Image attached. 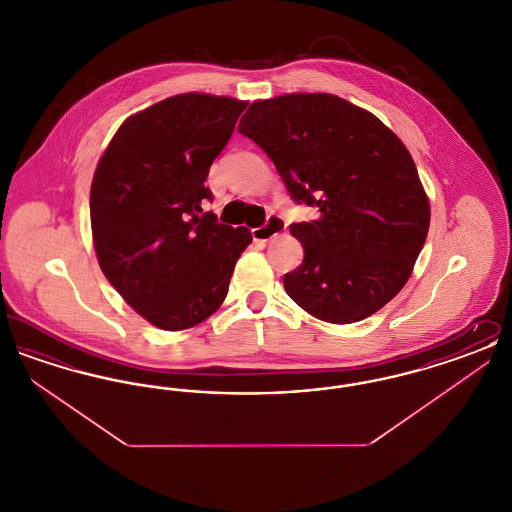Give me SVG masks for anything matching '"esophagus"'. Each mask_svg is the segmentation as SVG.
Returning <instances> with one entry per match:
<instances>
[{"instance_id": "34e87169", "label": "esophagus", "mask_w": 512, "mask_h": 512, "mask_svg": "<svg viewBox=\"0 0 512 512\" xmlns=\"http://www.w3.org/2000/svg\"><path fill=\"white\" fill-rule=\"evenodd\" d=\"M284 230H286L284 219L278 217V215H272V217H268L267 224H263L259 228H253L251 234H253L255 242H270L276 236H280Z\"/></svg>"}]
</instances>
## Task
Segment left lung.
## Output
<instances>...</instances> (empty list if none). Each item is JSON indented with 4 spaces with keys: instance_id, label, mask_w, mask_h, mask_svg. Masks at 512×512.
Returning <instances> with one entry per match:
<instances>
[{
    "instance_id": "obj_1",
    "label": "left lung",
    "mask_w": 512,
    "mask_h": 512,
    "mask_svg": "<svg viewBox=\"0 0 512 512\" xmlns=\"http://www.w3.org/2000/svg\"><path fill=\"white\" fill-rule=\"evenodd\" d=\"M268 153L295 201L320 215L290 226L305 259L284 288L309 315H374L413 274L430 201L405 144L376 115L334 94L257 99L238 124Z\"/></svg>"
}]
</instances>
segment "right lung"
<instances>
[{
	"mask_svg": "<svg viewBox=\"0 0 512 512\" xmlns=\"http://www.w3.org/2000/svg\"><path fill=\"white\" fill-rule=\"evenodd\" d=\"M247 101L178 94L130 115L99 157L90 188L99 268L161 330H188L226 299L249 228L203 213L209 167Z\"/></svg>",
	"mask_w": 512,
	"mask_h": 512,
	"instance_id": "right-lung-1",
	"label": "right lung"
}]
</instances>
